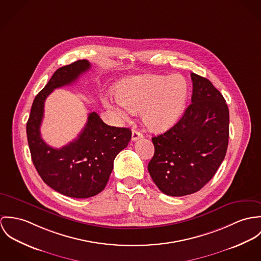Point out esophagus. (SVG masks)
I'll use <instances>...</instances> for the list:
<instances>
[{"label":"esophagus","mask_w":261,"mask_h":261,"mask_svg":"<svg viewBox=\"0 0 261 261\" xmlns=\"http://www.w3.org/2000/svg\"><path fill=\"white\" fill-rule=\"evenodd\" d=\"M141 138H143V134L140 131H137V130L132 131V140L133 141H136V140L141 139Z\"/></svg>","instance_id":"esophagus-1"}]
</instances>
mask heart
I'll list each match as a JSON object with an SVG mask.
<instances>
[{
  "label": "heart",
  "mask_w": 261,
  "mask_h": 261,
  "mask_svg": "<svg viewBox=\"0 0 261 261\" xmlns=\"http://www.w3.org/2000/svg\"><path fill=\"white\" fill-rule=\"evenodd\" d=\"M188 94V83L180 75L136 76L121 80L115 88L117 101L107 100L105 104L120 118L142 110L146 126L161 132L180 118Z\"/></svg>",
  "instance_id": "1"
}]
</instances>
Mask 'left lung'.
<instances>
[{
    "instance_id": "left-lung-1",
    "label": "left lung",
    "mask_w": 261,
    "mask_h": 261,
    "mask_svg": "<svg viewBox=\"0 0 261 261\" xmlns=\"http://www.w3.org/2000/svg\"><path fill=\"white\" fill-rule=\"evenodd\" d=\"M191 104L165 133L152 138L155 151L148 171L166 195L199 191L215 175L228 146L229 110L212 83L191 73Z\"/></svg>"
}]
</instances>
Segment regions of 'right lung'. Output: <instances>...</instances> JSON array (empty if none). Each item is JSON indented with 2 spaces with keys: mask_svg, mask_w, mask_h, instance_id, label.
Here are the masks:
<instances>
[{
  "mask_svg": "<svg viewBox=\"0 0 261 261\" xmlns=\"http://www.w3.org/2000/svg\"><path fill=\"white\" fill-rule=\"evenodd\" d=\"M90 68L87 60L59 68L35 97L27 122V137L35 168L48 186L73 198H88L103 191L117 154L127 147L132 135L129 128L109 126L96 112H91L84 129L71 143L57 149L42 139L40 127L46 98L54 89L74 83Z\"/></svg>",
  "mask_w": 261,
  "mask_h": 261,
  "instance_id": "right-lung-1",
  "label": "right lung"
}]
</instances>
